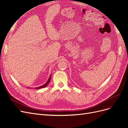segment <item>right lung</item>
I'll return each mask as SVG.
<instances>
[{
    "label": "right lung",
    "mask_w": 128,
    "mask_h": 128,
    "mask_svg": "<svg viewBox=\"0 0 128 128\" xmlns=\"http://www.w3.org/2000/svg\"><path fill=\"white\" fill-rule=\"evenodd\" d=\"M51 76H50V77H49V78H48V81L47 82H46V83L45 84H44V85H42V86H39V87H38V88H35L36 89H39V88H45L46 86H47L48 85V83L50 82V80H51Z\"/></svg>",
    "instance_id": "right-lung-1"
}]
</instances>
